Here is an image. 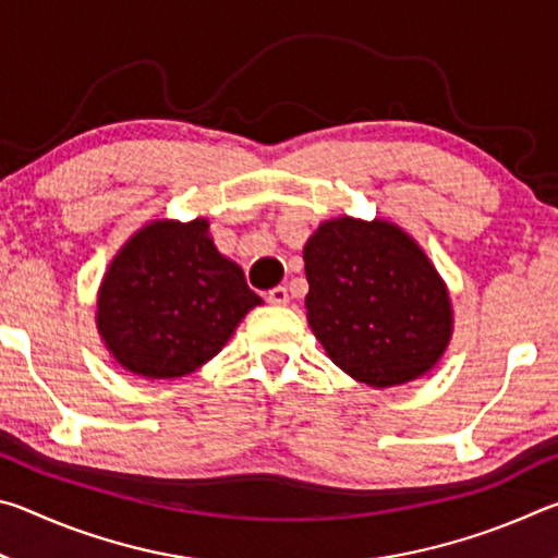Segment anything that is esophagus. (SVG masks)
I'll return each mask as SVG.
<instances>
[{
	"label": "esophagus",
	"mask_w": 558,
	"mask_h": 558,
	"mask_svg": "<svg viewBox=\"0 0 558 558\" xmlns=\"http://www.w3.org/2000/svg\"><path fill=\"white\" fill-rule=\"evenodd\" d=\"M266 300L270 302V305H288V302H290L288 288L286 286H276V288L266 292Z\"/></svg>",
	"instance_id": "34e87169"
}]
</instances>
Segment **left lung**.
Wrapping results in <instances>:
<instances>
[{
  "label": "left lung",
  "instance_id": "1",
  "mask_svg": "<svg viewBox=\"0 0 558 558\" xmlns=\"http://www.w3.org/2000/svg\"><path fill=\"white\" fill-rule=\"evenodd\" d=\"M307 323L332 362L374 389L426 374L452 332L448 290L389 221H325L307 241Z\"/></svg>",
  "mask_w": 558,
  "mask_h": 558
}]
</instances>
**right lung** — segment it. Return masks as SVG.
Instances as JSON below:
<instances>
[{
    "instance_id": "1",
    "label": "right lung",
    "mask_w": 558,
    "mask_h": 558,
    "mask_svg": "<svg viewBox=\"0 0 558 558\" xmlns=\"http://www.w3.org/2000/svg\"><path fill=\"white\" fill-rule=\"evenodd\" d=\"M260 298L209 239V223L155 221L102 278L98 329L112 356L147 379L186 376L221 352Z\"/></svg>"
}]
</instances>
